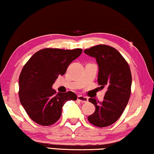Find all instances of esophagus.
<instances>
[{
    "mask_svg": "<svg viewBox=\"0 0 154 154\" xmlns=\"http://www.w3.org/2000/svg\"><path fill=\"white\" fill-rule=\"evenodd\" d=\"M78 100L80 101V102H82V103H86V102H88L87 97H84V96H81V95L78 96Z\"/></svg>",
    "mask_w": 154,
    "mask_h": 154,
    "instance_id": "obj_1",
    "label": "esophagus"
}]
</instances>
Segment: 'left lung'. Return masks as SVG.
<instances>
[{
	"instance_id": "obj_1",
	"label": "left lung",
	"mask_w": 154,
	"mask_h": 154,
	"mask_svg": "<svg viewBox=\"0 0 154 154\" xmlns=\"http://www.w3.org/2000/svg\"><path fill=\"white\" fill-rule=\"evenodd\" d=\"M94 57L99 66L98 84L101 89L106 88L102 102L89 98L94 104L95 112L88 120L94 125L104 128L120 118L131 97L132 75L127 61L116 49L99 45L84 50Z\"/></svg>"
}]
</instances>
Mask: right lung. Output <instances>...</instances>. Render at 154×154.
Instances as JSON below:
<instances>
[{
    "label": "right lung",
    "mask_w": 154,
    "mask_h": 154,
    "mask_svg": "<svg viewBox=\"0 0 154 154\" xmlns=\"http://www.w3.org/2000/svg\"><path fill=\"white\" fill-rule=\"evenodd\" d=\"M82 50L45 48L34 53L23 66L19 76V99L27 115L43 126L55 123L67 101L76 100L72 91L56 94L52 89L58 75L66 73L70 63Z\"/></svg>",
    "instance_id": "1"
}]
</instances>
